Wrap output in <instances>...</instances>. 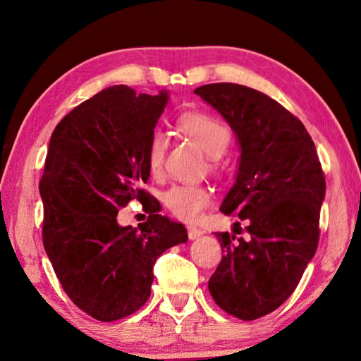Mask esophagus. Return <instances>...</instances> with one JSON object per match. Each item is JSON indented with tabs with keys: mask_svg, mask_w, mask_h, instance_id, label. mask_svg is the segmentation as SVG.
<instances>
[{
	"mask_svg": "<svg viewBox=\"0 0 361 361\" xmlns=\"http://www.w3.org/2000/svg\"><path fill=\"white\" fill-rule=\"evenodd\" d=\"M203 234V231L200 228H197V226H192V225H189L188 226V235H189V239L190 240H195V239H198V237H200Z\"/></svg>",
	"mask_w": 361,
	"mask_h": 361,
	"instance_id": "34e87169",
	"label": "esophagus"
}]
</instances>
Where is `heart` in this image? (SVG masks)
Masks as SVG:
<instances>
[{"instance_id":"b5f03b06","label":"heart","mask_w":361,"mask_h":361,"mask_svg":"<svg viewBox=\"0 0 361 361\" xmlns=\"http://www.w3.org/2000/svg\"><path fill=\"white\" fill-rule=\"evenodd\" d=\"M180 127L192 136L211 158H220L231 142V133L220 121L203 113H189L180 119ZM167 137L155 132L149 144L147 161L153 173H158L164 164ZM163 202L173 216L185 221H195L211 203V192L202 185H173L163 194Z\"/></svg>"}]
</instances>
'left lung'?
<instances>
[{
    "instance_id": "8db88e82",
    "label": "left lung",
    "mask_w": 361,
    "mask_h": 361,
    "mask_svg": "<svg viewBox=\"0 0 361 361\" xmlns=\"http://www.w3.org/2000/svg\"><path fill=\"white\" fill-rule=\"evenodd\" d=\"M220 113L235 135V181L220 211L247 221L248 240L216 233L221 245L208 288L229 315L257 319L293 293L319 239L326 180L302 122L267 94L237 83L194 91Z\"/></svg>"
}]
</instances>
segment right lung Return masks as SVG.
Segmentation results:
<instances>
[{"label":"right lung","instance_id":"add662e5","mask_svg":"<svg viewBox=\"0 0 361 361\" xmlns=\"http://www.w3.org/2000/svg\"><path fill=\"white\" fill-rule=\"evenodd\" d=\"M169 91L136 94L127 85L99 91L59 122L49 140L40 195L43 245L66 295L99 321H116L150 296L155 260L188 242V231L159 214L147 183L149 144ZM133 197L149 219L121 227L117 211Z\"/></svg>","mask_w":361,"mask_h":361}]
</instances>
